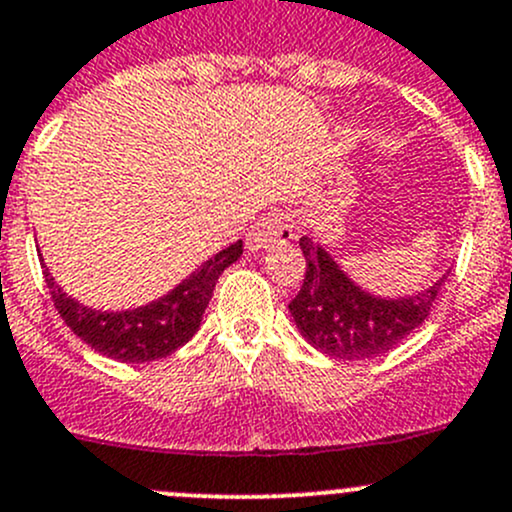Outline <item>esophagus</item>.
<instances>
[{
  "instance_id": "34e87169",
  "label": "esophagus",
  "mask_w": 512,
  "mask_h": 512,
  "mask_svg": "<svg viewBox=\"0 0 512 512\" xmlns=\"http://www.w3.org/2000/svg\"><path fill=\"white\" fill-rule=\"evenodd\" d=\"M292 238L294 228L287 218H282V215H267V218L257 220L250 233H247V250H270V247L284 245V242H289Z\"/></svg>"
}]
</instances>
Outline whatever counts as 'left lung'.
Listing matches in <instances>:
<instances>
[{"instance_id":"left-lung-1","label":"left lung","mask_w":512,"mask_h":512,"mask_svg":"<svg viewBox=\"0 0 512 512\" xmlns=\"http://www.w3.org/2000/svg\"><path fill=\"white\" fill-rule=\"evenodd\" d=\"M299 247L306 277L289 314L304 341L331 358L365 360L392 351L424 324L446 279L441 274L414 294L380 297L360 287L321 242L301 235Z\"/></svg>"}]
</instances>
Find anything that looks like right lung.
I'll list each match as a JSON object with an SVG mask.
<instances>
[{"mask_svg": "<svg viewBox=\"0 0 512 512\" xmlns=\"http://www.w3.org/2000/svg\"><path fill=\"white\" fill-rule=\"evenodd\" d=\"M242 255V240L220 250L203 262L196 272L181 279L164 297L125 311H102L80 304L58 287L53 274L43 265L53 304L68 328L90 348L122 363H149L179 351L201 328L203 314L223 270Z\"/></svg>", "mask_w": 512, "mask_h": 512, "instance_id": "obj_1", "label": "right lung"}]
</instances>
